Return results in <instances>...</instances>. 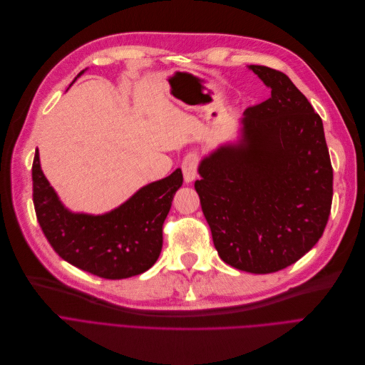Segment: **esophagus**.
<instances>
[{
  "mask_svg": "<svg viewBox=\"0 0 365 365\" xmlns=\"http://www.w3.org/2000/svg\"><path fill=\"white\" fill-rule=\"evenodd\" d=\"M199 165H200V155L197 153H188L182 163H181V169L184 173V181L185 182H192L197 178V170H199Z\"/></svg>",
  "mask_w": 365,
  "mask_h": 365,
  "instance_id": "1",
  "label": "esophagus"
}]
</instances>
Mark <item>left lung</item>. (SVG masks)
Returning <instances> with one entry per match:
<instances>
[{"label":"left lung","mask_w":365,"mask_h":365,"mask_svg":"<svg viewBox=\"0 0 365 365\" xmlns=\"http://www.w3.org/2000/svg\"><path fill=\"white\" fill-rule=\"evenodd\" d=\"M272 89L245 110L244 140L214 151L195 188L224 263L282 270L321 239L331 212L333 166L322 120L277 69L250 65Z\"/></svg>","instance_id":"8db88e82"}]
</instances>
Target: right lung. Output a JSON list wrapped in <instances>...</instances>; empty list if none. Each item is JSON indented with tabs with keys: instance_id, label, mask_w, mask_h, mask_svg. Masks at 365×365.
Listing matches in <instances>:
<instances>
[{
	"instance_id": "add662e5",
	"label": "right lung",
	"mask_w": 365,
	"mask_h": 365,
	"mask_svg": "<svg viewBox=\"0 0 365 365\" xmlns=\"http://www.w3.org/2000/svg\"><path fill=\"white\" fill-rule=\"evenodd\" d=\"M181 185L182 172L177 169L143 187L108 214H73L65 210L44 177L38 151L32 163L34 207L48 244L69 264L106 279L144 273L158 262L163 222Z\"/></svg>"
}]
</instances>
